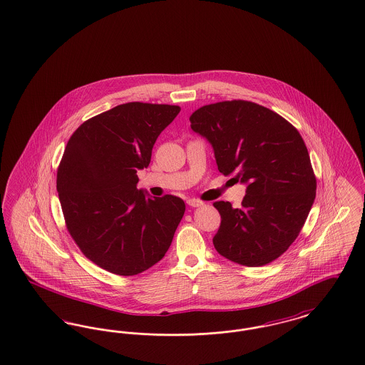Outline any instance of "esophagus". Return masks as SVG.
I'll return each instance as SVG.
<instances>
[{"mask_svg": "<svg viewBox=\"0 0 365 365\" xmlns=\"http://www.w3.org/2000/svg\"><path fill=\"white\" fill-rule=\"evenodd\" d=\"M187 205L191 206V207H197V206H201V205H202V201H200V200H197V198H190V200H187Z\"/></svg>", "mask_w": 365, "mask_h": 365, "instance_id": "1", "label": "esophagus"}]
</instances>
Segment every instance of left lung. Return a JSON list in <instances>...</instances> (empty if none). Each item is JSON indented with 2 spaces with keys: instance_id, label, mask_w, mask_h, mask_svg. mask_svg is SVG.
I'll return each mask as SVG.
<instances>
[{
  "instance_id": "obj_1",
  "label": "left lung",
  "mask_w": 365,
  "mask_h": 365,
  "mask_svg": "<svg viewBox=\"0 0 365 365\" xmlns=\"http://www.w3.org/2000/svg\"><path fill=\"white\" fill-rule=\"evenodd\" d=\"M190 123L213 146L220 173L247 185L240 209L213 204L221 216L215 248L245 266L273 262L300 234L317 195L300 133L277 113L247 101L202 106Z\"/></svg>"
}]
</instances>
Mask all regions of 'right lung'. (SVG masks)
<instances>
[{"label": "right lung", "instance_id": "obj_1", "mask_svg": "<svg viewBox=\"0 0 365 365\" xmlns=\"http://www.w3.org/2000/svg\"><path fill=\"white\" fill-rule=\"evenodd\" d=\"M179 106L131 102L86 120L65 148L57 171L63 219L89 261L118 276H135L165 255L185 215L182 198H150L137 170L150 163L159 134Z\"/></svg>", "mask_w": 365, "mask_h": 365}]
</instances>
